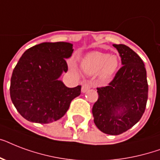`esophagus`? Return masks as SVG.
<instances>
[{
  "label": "esophagus",
  "mask_w": 160,
  "mask_h": 160,
  "mask_svg": "<svg viewBox=\"0 0 160 160\" xmlns=\"http://www.w3.org/2000/svg\"><path fill=\"white\" fill-rule=\"evenodd\" d=\"M90 88H91V85H90V83L89 82L83 83L82 88H81V91H82L83 93H85L88 90H90Z\"/></svg>",
  "instance_id": "1"
}]
</instances>
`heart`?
<instances>
[{
  "label": "heart",
  "instance_id": "heart-1",
  "mask_svg": "<svg viewBox=\"0 0 160 160\" xmlns=\"http://www.w3.org/2000/svg\"><path fill=\"white\" fill-rule=\"evenodd\" d=\"M119 59L116 55L93 51L88 53L81 60V67L85 74L95 75L99 72L100 79L107 81L114 75L119 67Z\"/></svg>",
  "mask_w": 160,
  "mask_h": 160
}]
</instances>
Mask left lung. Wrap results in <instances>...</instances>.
Wrapping results in <instances>:
<instances>
[{
  "mask_svg": "<svg viewBox=\"0 0 160 160\" xmlns=\"http://www.w3.org/2000/svg\"><path fill=\"white\" fill-rule=\"evenodd\" d=\"M121 57L122 67L109 85L97 88L94 122L100 131L118 135L141 119L148 100L146 70L141 58L125 45H113Z\"/></svg>",
  "mask_w": 160,
  "mask_h": 160,
  "instance_id": "obj_1",
  "label": "left lung"
}]
</instances>
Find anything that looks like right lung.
<instances>
[{"instance_id": "obj_1", "label": "right lung", "mask_w": 160, "mask_h": 160, "mask_svg": "<svg viewBox=\"0 0 160 160\" xmlns=\"http://www.w3.org/2000/svg\"><path fill=\"white\" fill-rule=\"evenodd\" d=\"M73 51V45L68 42H44L21 55L11 75L10 95L17 111L28 121H56L80 95V85L68 88L59 80L67 72L65 59Z\"/></svg>"}]
</instances>
